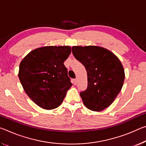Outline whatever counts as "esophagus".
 I'll use <instances>...</instances> for the list:
<instances>
[{
    "instance_id": "1",
    "label": "esophagus",
    "mask_w": 146,
    "mask_h": 146,
    "mask_svg": "<svg viewBox=\"0 0 146 146\" xmlns=\"http://www.w3.org/2000/svg\"><path fill=\"white\" fill-rule=\"evenodd\" d=\"M73 84L75 85L77 84V78H75V79L73 80Z\"/></svg>"
}]
</instances>
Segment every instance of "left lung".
I'll list each match as a JSON object with an SVG mask.
<instances>
[{"instance_id": "left-lung-1", "label": "left lung", "mask_w": 146, "mask_h": 146, "mask_svg": "<svg viewBox=\"0 0 146 146\" xmlns=\"http://www.w3.org/2000/svg\"><path fill=\"white\" fill-rule=\"evenodd\" d=\"M72 52L87 71L88 87L80 93L86 107L97 112L108 107L121 91L125 79L119 58L98 46H73Z\"/></svg>"}]
</instances>
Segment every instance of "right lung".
Listing matches in <instances>:
<instances>
[{"label":"right lung","instance_id":"1","mask_svg":"<svg viewBox=\"0 0 146 146\" xmlns=\"http://www.w3.org/2000/svg\"><path fill=\"white\" fill-rule=\"evenodd\" d=\"M71 49L69 46L38 48L21 62L20 82L28 96L41 108H57L72 86L64 64Z\"/></svg>","mask_w":146,"mask_h":146}]
</instances>
